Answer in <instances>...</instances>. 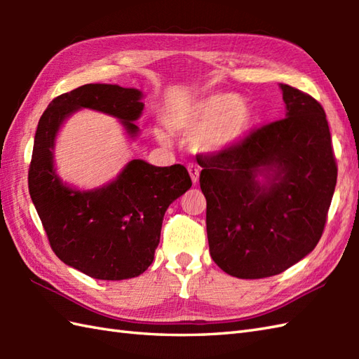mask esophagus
Returning <instances> with one entry per match:
<instances>
[{
  "label": "esophagus",
  "mask_w": 359,
  "mask_h": 359,
  "mask_svg": "<svg viewBox=\"0 0 359 359\" xmlns=\"http://www.w3.org/2000/svg\"><path fill=\"white\" fill-rule=\"evenodd\" d=\"M188 172H189V175H191L193 184L196 185L197 182H199V174H201V170H199V168H197L196 165H189V166H188Z\"/></svg>",
  "instance_id": "obj_1"
}]
</instances>
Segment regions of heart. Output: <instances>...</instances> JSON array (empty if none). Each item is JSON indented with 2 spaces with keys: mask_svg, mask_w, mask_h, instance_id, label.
Returning <instances> with one entry per match:
<instances>
[{
  "mask_svg": "<svg viewBox=\"0 0 359 359\" xmlns=\"http://www.w3.org/2000/svg\"><path fill=\"white\" fill-rule=\"evenodd\" d=\"M165 121L174 134H193L194 151L216 156L234 149L247 139L255 114L239 95L211 93L172 106ZM156 137L166 142L163 133L157 131Z\"/></svg>",
  "mask_w": 359,
  "mask_h": 359,
  "instance_id": "heart-1",
  "label": "heart"
}]
</instances>
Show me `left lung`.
Wrapping results in <instances>:
<instances>
[{"label":"left lung","instance_id":"8db88e82","mask_svg":"<svg viewBox=\"0 0 359 359\" xmlns=\"http://www.w3.org/2000/svg\"><path fill=\"white\" fill-rule=\"evenodd\" d=\"M285 118L201 157L210 255L239 279L285 271L315 250L337 187L330 129L313 97L279 85Z\"/></svg>","mask_w":359,"mask_h":359}]
</instances>
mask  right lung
I'll return each mask as SVG.
<instances>
[{
  "label": "right lung",
  "mask_w": 359,
  "mask_h": 359,
  "mask_svg": "<svg viewBox=\"0 0 359 359\" xmlns=\"http://www.w3.org/2000/svg\"><path fill=\"white\" fill-rule=\"evenodd\" d=\"M143 93L118 85H85L49 103L38 121L29 193L60 261L88 276L123 280L139 276L154 261L168 207L191 188L185 166H154L142 158L128 162L116 179L97 188H79L60 177L55 144L66 120L81 109L120 121L135 140Z\"/></svg>",
  "instance_id": "obj_1"
}]
</instances>
